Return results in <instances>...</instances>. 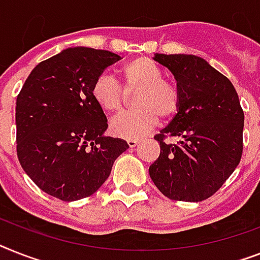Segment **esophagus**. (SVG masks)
I'll list each match as a JSON object with an SVG mask.
<instances>
[{
  "instance_id": "1",
  "label": "esophagus",
  "mask_w": 260,
  "mask_h": 260,
  "mask_svg": "<svg viewBox=\"0 0 260 260\" xmlns=\"http://www.w3.org/2000/svg\"><path fill=\"white\" fill-rule=\"evenodd\" d=\"M139 143V141L138 139H127V145H128V147H135V146L138 145Z\"/></svg>"
}]
</instances>
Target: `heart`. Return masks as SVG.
Masks as SVG:
<instances>
[{"label":"heart","mask_w":260,"mask_h":260,"mask_svg":"<svg viewBox=\"0 0 260 260\" xmlns=\"http://www.w3.org/2000/svg\"><path fill=\"white\" fill-rule=\"evenodd\" d=\"M121 78L126 93H137V110L114 118L111 133L119 138L138 139L151 130L158 118L170 119L181 107V93L174 83L165 81L160 69L149 58L139 57L121 69ZM94 102L106 113H119L125 106L126 95L121 87L107 76L96 79L91 87Z\"/></svg>","instance_id":"obj_1"}]
</instances>
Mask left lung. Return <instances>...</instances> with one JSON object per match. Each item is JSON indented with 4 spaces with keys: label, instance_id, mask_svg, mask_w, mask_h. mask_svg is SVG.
Listing matches in <instances>:
<instances>
[{
    "label": "left lung",
    "instance_id": "1",
    "mask_svg": "<svg viewBox=\"0 0 260 260\" xmlns=\"http://www.w3.org/2000/svg\"><path fill=\"white\" fill-rule=\"evenodd\" d=\"M154 61L177 81L181 107L154 137L160 145L150 178L167 198L201 202L222 187L241 162L244 114L230 79L192 54H158ZM177 136L178 144L166 143Z\"/></svg>",
    "mask_w": 260,
    "mask_h": 260
}]
</instances>
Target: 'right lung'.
<instances>
[{"label":"right lung","instance_id":"right-lung-1","mask_svg":"<svg viewBox=\"0 0 260 260\" xmlns=\"http://www.w3.org/2000/svg\"><path fill=\"white\" fill-rule=\"evenodd\" d=\"M121 57L109 50L68 48L31 70L17 96V155L46 194L73 202L104 184L126 141L106 137L107 118L91 87Z\"/></svg>","mask_w":260,"mask_h":260}]
</instances>
